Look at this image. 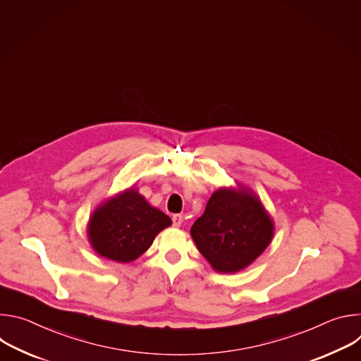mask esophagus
Listing matches in <instances>:
<instances>
[{
    "label": "esophagus",
    "instance_id": "esophagus-1",
    "mask_svg": "<svg viewBox=\"0 0 361 361\" xmlns=\"http://www.w3.org/2000/svg\"><path fill=\"white\" fill-rule=\"evenodd\" d=\"M183 223V216L181 214H174L173 216V226L174 227H180Z\"/></svg>",
    "mask_w": 361,
    "mask_h": 361
}]
</instances>
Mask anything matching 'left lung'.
I'll return each mask as SVG.
<instances>
[{
	"label": "left lung",
	"mask_w": 361,
	"mask_h": 361,
	"mask_svg": "<svg viewBox=\"0 0 361 361\" xmlns=\"http://www.w3.org/2000/svg\"><path fill=\"white\" fill-rule=\"evenodd\" d=\"M190 234L212 267L227 274L245 269L269 247L274 223L259 195L238 184L213 192Z\"/></svg>",
	"instance_id": "1"
}]
</instances>
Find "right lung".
Wrapping results in <instances>:
<instances>
[{"label":"right lung","instance_id":"1","mask_svg":"<svg viewBox=\"0 0 361 361\" xmlns=\"http://www.w3.org/2000/svg\"><path fill=\"white\" fill-rule=\"evenodd\" d=\"M171 219L128 188L99 204L88 221V241L104 259L130 263L145 252Z\"/></svg>","mask_w":361,"mask_h":361}]
</instances>
